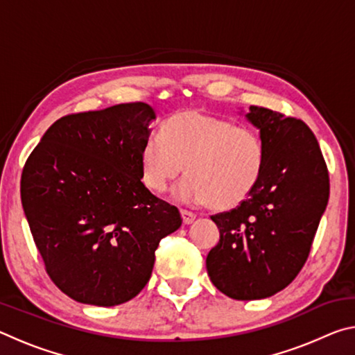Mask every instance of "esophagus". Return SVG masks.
I'll list each match as a JSON object with an SVG mask.
<instances>
[{
	"label": "esophagus",
	"mask_w": 355,
	"mask_h": 355,
	"mask_svg": "<svg viewBox=\"0 0 355 355\" xmlns=\"http://www.w3.org/2000/svg\"><path fill=\"white\" fill-rule=\"evenodd\" d=\"M182 218H183L184 224L188 225V224H192V222H194L196 214L192 213V211H188V209H182Z\"/></svg>",
	"instance_id": "34e87169"
}]
</instances>
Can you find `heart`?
<instances>
[{
    "instance_id": "obj_1",
    "label": "heart",
    "mask_w": 355,
    "mask_h": 355,
    "mask_svg": "<svg viewBox=\"0 0 355 355\" xmlns=\"http://www.w3.org/2000/svg\"><path fill=\"white\" fill-rule=\"evenodd\" d=\"M142 182L163 192L172 180L186 175L175 196L216 209L238 207L254 192L264 169V147L254 130L236 127L211 114L184 110L150 136L141 148Z\"/></svg>"
}]
</instances>
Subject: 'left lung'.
<instances>
[{
    "label": "left lung",
    "mask_w": 355,
    "mask_h": 355,
    "mask_svg": "<svg viewBox=\"0 0 355 355\" xmlns=\"http://www.w3.org/2000/svg\"><path fill=\"white\" fill-rule=\"evenodd\" d=\"M260 130L264 169L254 192L211 216L219 243L207 257L213 285L236 300L272 296L296 279L329 202V172L307 125L268 107L245 114Z\"/></svg>",
    "instance_id": "8db88e82"
}]
</instances>
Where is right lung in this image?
I'll list each match as a JSON object with an SVG mask.
<instances>
[{
	"label": "right lung",
	"mask_w": 355,
	"mask_h": 355,
	"mask_svg": "<svg viewBox=\"0 0 355 355\" xmlns=\"http://www.w3.org/2000/svg\"><path fill=\"white\" fill-rule=\"evenodd\" d=\"M153 107L136 101L64 116L21 172L20 194L45 271L76 302L114 307L152 275L155 250L182 225L141 182Z\"/></svg>",
	"instance_id": "1"
}]
</instances>
